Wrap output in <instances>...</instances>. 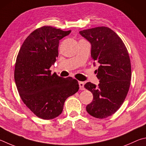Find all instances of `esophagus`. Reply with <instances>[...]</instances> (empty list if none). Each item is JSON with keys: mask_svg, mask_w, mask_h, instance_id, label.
Instances as JSON below:
<instances>
[{"mask_svg": "<svg viewBox=\"0 0 146 146\" xmlns=\"http://www.w3.org/2000/svg\"><path fill=\"white\" fill-rule=\"evenodd\" d=\"M84 85H85V83H84V82H81V81H80V82H79V86H80V89L81 90H85Z\"/></svg>", "mask_w": 146, "mask_h": 146, "instance_id": "obj_1", "label": "esophagus"}]
</instances>
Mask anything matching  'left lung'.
Here are the masks:
<instances>
[{
    "label": "left lung",
    "instance_id": "obj_1",
    "mask_svg": "<svg viewBox=\"0 0 146 146\" xmlns=\"http://www.w3.org/2000/svg\"><path fill=\"white\" fill-rule=\"evenodd\" d=\"M80 33L90 42L92 60L99 65L96 70L99 85H85L93 94L86 110L96 118H106L121 108L129 91L131 67L128 52L121 38L109 27H97Z\"/></svg>",
    "mask_w": 146,
    "mask_h": 146
}]
</instances>
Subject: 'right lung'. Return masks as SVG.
Listing matches in <instances>:
<instances>
[{
	"mask_svg": "<svg viewBox=\"0 0 146 146\" xmlns=\"http://www.w3.org/2000/svg\"><path fill=\"white\" fill-rule=\"evenodd\" d=\"M70 32L47 25L38 28L26 38L17 55L14 77L18 92L40 119L60 115L66 99L80 88L76 79L52 74L50 70L58 56L59 41Z\"/></svg>",
	"mask_w": 146,
	"mask_h": 146,
	"instance_id": "obj_1",
	"label": "right lung"
}]
</instances>
